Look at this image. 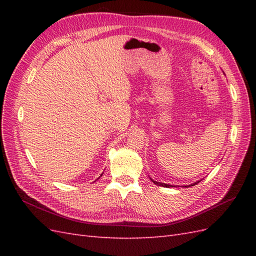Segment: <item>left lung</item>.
<instances>
[{
    "label": "left lung",
    "instance_id": "8db88e82",
    "mask_svg": "<svg viewBox=\"0 0 256 256\" xmlns=\"http://www.w3.org/2000/svg\"><path fill=\"white\" fill-rule=\"evenodd\" d=\"M152 180V178H150ZM152 182L154 184H157V186H161V187H166V188H170V187H173L172 184H164V182H154V180H152ZM198 182H196V184H192L191 186H193V184H196ZM186 187H187V186H186Z\"/></svg>",
    "mask_w": 256,
    "mask_h": 256
}]
</instances>
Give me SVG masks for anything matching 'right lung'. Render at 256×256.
Masks as SVG:
<instances>
[{
    "label": "right lung",
    "instance_id": "add662e5",
    "mask_svg": "<svg viewBox=\"0 0 256 256\" xmlns=\"http://www.w3.org/2000/svg\"><path fill=\"white\" fill-rule=\"evenodd\" d=\"M100 176H102V175H100Z\"/></svg>",
    "mask_w": 256,
    "mask_h": 256
}]
</instances>
